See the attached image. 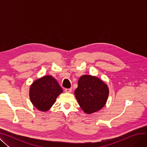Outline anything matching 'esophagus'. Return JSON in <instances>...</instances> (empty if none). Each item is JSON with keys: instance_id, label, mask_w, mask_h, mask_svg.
Here are the masks:
<instances>
[{"instance_id": "1", "label": "esophagus", "mask_w": 147, "mask_h": 147, "mask_svg": "<svg viewBox=\"0 0 147 147\" xmlns=\"http://www.w3.org/2000/svg\"><path fill=\"white\" fill-rule=\"evenodd\" d=\"M72 91V89L71 88H69V89H65V92H67V93H70V92Z\"/></svg>"}]
</instances>
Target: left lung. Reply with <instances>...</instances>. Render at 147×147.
Here are the masks:
<instances>
[{"label":"left lung","mask_w":147,"mask_h":147,"mask_svg":"<svg viewBox=\"0 0 147 147\" xmlns=\"http://www.w3.org/2000/svg\"><path fill=\"white\" fill-rule=\"evenodd\" d=\"M75 96L84 113L90 114L101 110L109 95L107 84L95 76L83 75L78 81Z\"/></svg>","instance_id":"left-lung-1"}]
</instances>
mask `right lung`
<instances>
[{"label":"right lung","mask_w":147,"mask_h":147,"mask_svg":"<svg viewBox=\"0 0 147 147\" xmlns=\"http://www.w3.org/2000/svg\"><path fill=\"white\" fill-rule=\"evenodd\" d=\"M63 90L52 76H45L37 79L30 86V101L38 110H49Z\"/></svg>","instance_id":"add662e5"}]
</instances>
